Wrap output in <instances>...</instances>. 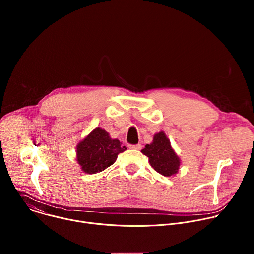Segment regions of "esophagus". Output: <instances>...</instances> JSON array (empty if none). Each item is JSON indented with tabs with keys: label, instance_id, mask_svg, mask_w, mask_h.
Instances as JSON below:
<instances>
[{
	"label": "esophagus",
	"instance_id": "obj_1",
	"mask_svg": "<svg viewBox=\"0 0 254 254\" xmlns=\"http://www.w3.org/2000/svg\"><path fill=\"white\" fill-rule=\"evenodd\" d=\"M128 147L130 149H133V150H140L141 149V144L140 143H137V144H128Z\"/></svg>",
	"mask_w": 254,
	"mask_h": 254
}]
</instances>
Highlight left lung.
Masks as SVG:
<instances>
[{"label": "left lung", "mask_w": 254, "mask_h": 254, "mask_svg": "<svg viewBox=\"0 0 254 254\" xmlns=\"http://www.w3.org/2000/svg\"><path fill=\"white\" fill-rule=\"evenodd\" d=\"M141 153L149 158L151 166L159 174L171 177L178 173L180 167V159L171 147L170 139L164 131H160L154 135L153 142L147 144Z\"/></svg>", "instance_id": "obj_1"}]
</instances>
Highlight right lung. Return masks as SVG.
<instances>
[{
  "instance_id": "1",
  "label": "right lung",
  "mask_w": 254,
  "mask_h": 254,
  "mask_svg": "<svg viewBox=\"0 0 254 254\" xmlns=\"http://www.w3.org/2000/svg\"><path fill=\"white\" fill-rule=\"evenodd\" d=\"M126 150L118 138L96 127L77 144L76 158L83 172L96 174L115 164L118 155Z\"/></svg>"
}]
</instances>
